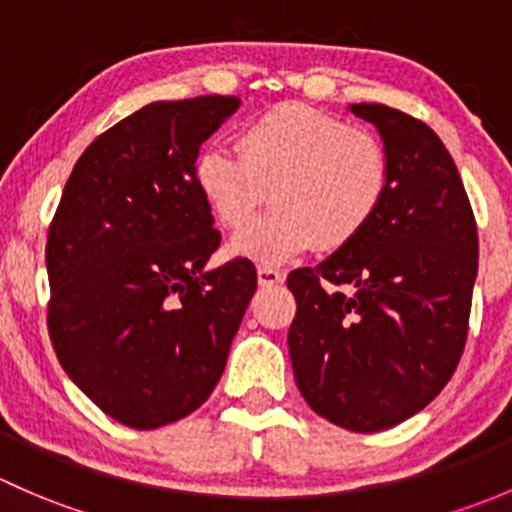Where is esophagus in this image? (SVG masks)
<instances>
[{"label": "esophagus", "mask_w": 512, "mask_h": 512, "mask_svg": "<svg viewBox=\"0 0 512 512\" xmlns=\"http://www.w3.org/2000/svg\"><path fill=\"white\" fill-rule=\"evenodd\" d=\"M256 273H258V283H261V286H278V283L286 281V273L276 271V268H271V266H258Z\"/></svg>", "instance_id": "obj_1"}]
</instances>
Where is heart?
<instances>
[{"label":"heart","instance_id":"obj_1","mask_svg":"<svg viewBox=\"0 0 512 512\" xmlns=\"http://www.w3.org/2000/svg\"><path fill=\"white\" fill-rule=\"evenodd\" d=\"M236 150L207 147L194 182L212 217L236 231L271 197L273 209L234 239L258 263L313 246L340 251L377 219L389 194V155L377 135L303 103H278L241 128Z\"/></svg>","mask_w":512,"mask_h":512}]
</instances>
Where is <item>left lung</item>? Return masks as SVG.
<instances>
[{"label":"left lung","mask_w":512,"mask_h":512,"mask_svg":"<svg viewBox=\"0 0 512 512\" xmlns=\"http://www.w3.org/2000/svg\"><path fill=\"white\" fill-rule=\"evenodd\" d=\"M350 110L382 135L389 194L355 244L288 276V352L310 409L370 434L421 412L456 372L478 231L461 175L429 125L379 103Z\"/></svg>","instance_id":"left-lung-1"}]
</instances>
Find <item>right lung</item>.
Listing matches in <instances>:
<instances>
[{"mask_svg":"<svg viewBox=\"0 0 512 512\" xmlns=\"http://www.w3.org/2000/svg\"><path fill=\"white\" fill-rule=\"evenodd\" d=\"M236 96L160 100L98 135L73 165L49 226V335L68 377L133 429L209 399L256 268L204 263L221 234L194 182L199 145Z\"/></svg>","mask_w":512,"mask_h":512,"instance_id":"1","label":"right lung"}]
</instances>
